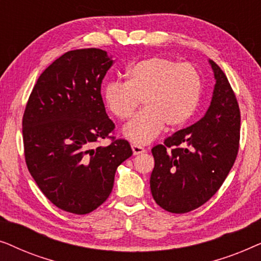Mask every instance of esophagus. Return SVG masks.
Masks as SVG:
<instances>
[{"instance_id":"34e87169","label":"esophagus","mask_w":261,"mask_h":261,"mask_svg":"<svg viewBox=\"0 0 261 261\" xmlns=\"http://www.w3.org/2000/svg\"><path fill=\"white\" fill-rule=\"evenodd\" d=\"M132 149H133V153H134V155H137V154H140V153H144L146 149L142 147L141 145H138V144H133L132 145Z\"/></svg>"}]
</instances>
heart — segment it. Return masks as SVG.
I'll list each match as a JSON object with an SVG mask.
<instances>
[{
  "instance_id": "heart-1",
  "label": "heart",
  "mask_w": 261,
  "mask_h": 261,
  "mask_svg": "<svg viewBox=\"0 0 261 261\" xmlns=\"http://www.w3.org/2000/svg\"><path fill=\"white\" fill-rule=\"evenodd\" d=\"M127 82L110 81L105 88V101L120 120L133 116L141 99L146 108L124 127L130 141H152L164 126H184L197 109L202 94V77L191 63L166 57H149L127 70Z\"/></svg>"
}]
</instances>
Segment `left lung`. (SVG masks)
Wrapping results in <instances>:
<instances>
[{"label": "left lung", "mask_w": 261, "mask_h": 261, "mask_svg": "<svg viewBox=\"0 0 261 261\" xmlns=\"http://www.w3.org/2000/svg\"><path fill=\"white\" fill-rule=\"evenodd\" d=\"M215 89L208 112L152 148L151 192L156 204L174 214L197 209L223 184L240 145V108L226 74L210 60Z\"/></svg>", "instance_id": "1"}]
</instances>
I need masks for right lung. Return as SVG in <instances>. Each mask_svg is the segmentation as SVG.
<instances>
[{"mask_svg": "<svg viewBox=\"0 0 261 261\" xmlns=\"http://www.w3.org/2000/svg\"><path fill=\"white\" fill-rule=\"evenodd\" d=\"M113 65L106 51L74 49L38 78L22 117L24 160L39 189L64 212L84 215L113 190L117 166L133 154L114 137L101 84ZM109 138L107 148L96 146Z\"/></svg>", "mask_w": 261, "mask_h": 261, "instance_id": "1", "label": "right lung"}]
</instances>
